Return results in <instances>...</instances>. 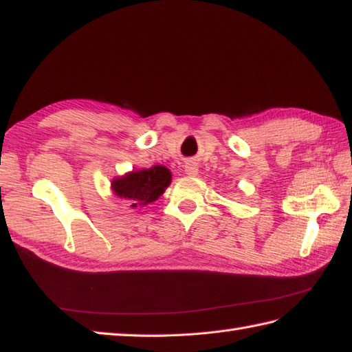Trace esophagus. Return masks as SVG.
Returning <instances> with one entry per match:
<instances>
[{
  "label": "esophagus",
  "instance_id": "1",
  "mask_svg": "<svg viewBox=\"0 0 352 352\" xmlns=\"http://www.w3.org/2000/svg\"><path fill=\"white\" fill-rule=\"evenodd\" d=\"M184 172L189 177H195L198 174V164L195 162H188L184 164Z\"/></svg>",
  "mask_w": 352,
  "mask_h": 352
}]
</instances>
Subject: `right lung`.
I'll list each match as a JSON object with an SVG mask.
<instances>
[{"label":"right lung","instance_id":"1","mask_svg":"<svg viewBox=\"0 0 352 352\" xmlns=\"http://www.w3.org/2000/svg\"><path fill=\"white\" fill-rule=\"evenodd\" d=\"M170 170L164 166L133 170L111 182L115 195L122 198L131 207L146 206L159 198L170 184Z\"/></svg>","mask_w":352,"mask_h":352}]
</instances>
